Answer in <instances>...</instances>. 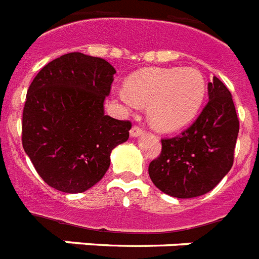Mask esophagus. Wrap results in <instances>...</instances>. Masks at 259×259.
<instances>
[{
	"label": "esophagus",
	"mask_w": 259,
	"mask_h": 259,
	"mask_svg": "<svg viewBox=\"0 0 259 259\" xmlns=\"http://www.w3.org/2000/svg\"><path fill=\"white\" fill-rule=\"evenodd\" d=\"M130 134H131L132 138H136V136L142 135L143 130L140 127H138V125H134V127L131 128V131H130Z\"/></svg>",
	"instance_id": "34e87169"
}]
</instances>
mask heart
Returning <instances> with one entry per match:
<instances>
[{
	"instance_id": "obj_1",
	"label": "heart",
	"mask_w": 259,
	"mask_h": 259,
	"mask_svg": "<svg viewBox=\"0 0 259 259\" xmlns=\"http://www.w3.org/2000/svg\"><path fill=\"white\" fill-rule=\"evenodd\" d=\"M127 90L119 91L128 107L148 105V117L162 131H174L191 121L206 96V81L198 69L147 68L130 76Z\"/></svg>"
}]
</instances>
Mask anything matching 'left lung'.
Returning <instances> with one entry per match:
<instances>
[{
  "label": "left lung",
  "mask_w": 259,
  "mask_h": 259,
  "mask_svg": "<svg viewBox=\"0 0 259 259\" xmlns=\"http://www.w3.org/2000/svg\"><path fill=\"white\" fill-rule=\"evenodd\" d=\"M208 103L181 135L162 139V152L148 165L154 185L175 198L211 191L234 163L239 132L230 91L218 77L208 82Z\"/></svg>",
  "instance_id": "8db88e82"
}]
</instances>
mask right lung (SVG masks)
<instances>
[{
	"label": "right lung",
	"instance_id": "right-lung-1",
	"mask_svg": "<svg viewBox=\"0 0 259 259\" xmlns=\"http://www.w3.org/2000/svg\"><path fill=\"white\" fill-rule=\"evenodd\" d=\"M115 68L72 52L48 63L29 85L22 147L48 186L77 194L104 177L111 152L132 124L104 115Z\"/></svg>",
	"mask_w": 259,
	"mask_h": 259
}]
</instances>
